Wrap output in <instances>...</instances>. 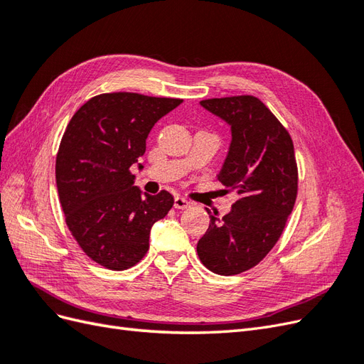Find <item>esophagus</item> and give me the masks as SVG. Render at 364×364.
Listing matches in <instances>:
<instances>
[{"label":"esophagus","instance_id":"34e87169","mask_svg":"<svg viewBox=\"0 0 364 364\" xmlns=\"http://www.w3.org/2000/svg\"><path fill=\"white\" fill-rule=\"evenodd\" d=\"M193 203L191 202H188L186 199H183V197H176L174 199V208L176 209H186V208H190Z\"/></svg>","mask_w":364,"mask_h":364}]
</instances>
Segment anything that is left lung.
<instances>
[{"label":"left lung","instance_id":"1","mask_svg":"<svg viewBox=\"0 0 364 364\" xmlns=\"http://www.w3.org/2000/svg\"><path fill=\"white\" fill-rule=\"evenodd\" d=\"M200 105L232 132L218 181L235 191L230 213L208 211L209 228L197 243L206 269L223 277L255 267L273 249L297 196V164L291 136L259 98H208Z\"/></svg>","mask_w":364,"mask_h":364}]
</instances>
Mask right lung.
Segmentation results:
<instances>
[{
    "mask_svg": "<svg viewBox=\"0 0 364 364\" xmlns=\"http://www.w3.org/2000/svg\"><path fill=\"white\" fill-rule=\"evenodd\" d=\"M181 103L136 92L100 94L65 129L56 156L65 222L86 255L109 270L130 269L144 258L153 223L174 203L165 190L142 196L130 167L146 153L156 121Z\"/></svg>",
    "mask_w": 364,
    "mask_h": 364,
    "instance_id": "1",
    "label": "right lung"
}]
</instances>
